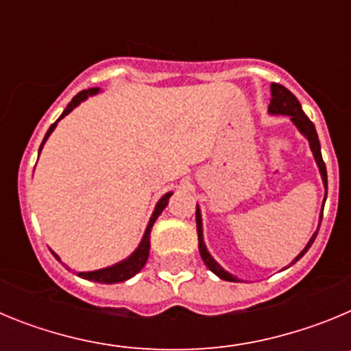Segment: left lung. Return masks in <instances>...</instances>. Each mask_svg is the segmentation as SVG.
<instances>
[{
  "label": "left lung",
  "mask_w": 351,
  "mask_h": 351,
  "mask_svg": "<svg viewBox=\"0 0 351 351\" xmlns=\"http://www.w3.org/2000/svg\"><path fill=\"white\" fill-rule=\"evenodd\" d=\"M269 112L280 114V116H290L291 123H293V125L299 128V132L302 133L304 137L308 138L309 147H311V151H313V156H315V160H316V165H318V169H320L322 179H324V184H325V188H327V169H325L324 158H322L320 141H318V135H316L315 125H313L311 121H309V117L304 114L302 107H300L299 100H297L295 96H293V93L288 91V89L285 88V86H281V84L272 82L271 84V104H269ZM325 197H327V195H325ZM320 221H322V218H320ZM197 232H198V251H200V256H202L204 263H206L207 267H209V271H213L214 274L225 281H237V278H235V276H232L230 272H226L225 269H223L221 265H219V263L209 255V251H207L206 244H204L202 218H200V209H198V207H197ZM316 234H318V230L313 234V237H311V241L308 243V246L300 251L299 256H297V258L293 260L291 263H295L297 260L302 258L304 253H306V251L311 247V244L315 243Z\"/></svg>",
  "instance_id": "obj_1"
}]
</instances>
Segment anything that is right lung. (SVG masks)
<instances>
[{"mask_svg":"<svg viewBox=\"0 0 351 351\" xmlns=\"http://www.w3.org/2000/svg\"><path fill=\"white\" fill-rule=\"evenodd\" d=\"M98 91H100L98 88L84 89V91H80L79 95L73 96L70 104H68L66 108L63 110V114L60 116V119H63L66 114H70L71 110H73V108H75L77 105L80 104V101L86 100L88 96L96 95ZM60 119H58V121H60ZM58 121H56L54 125H51L49 132L45 133L42 145H40V151H42L43 144H45V141H47L49 135L52 133V130H54L56 125H58ZM170 197H172V193H167V195H163V197L160 198V202H158L156 207H154L153 216H151V219H149V225H147V228H145V234H144V237H142L141 244H138L137 250L133 251L128 258L123 260V262H119V263H116V265H112V267H105V269H100V271H91V272H79L80 278H84V280H89V281H95V283L112 285V283H123V281L130 280V278H133V276L137 274V272L141 271L142 267H144L145 262H147V258H149V247H151V228H153V225H154V221L158 219V216H160V214L163 213V209L167 207ZM52 255L60 260V256L56 255V253H52Z\"/></svg>","mask_w":351,"mask_h":351,"instance_id":"1","label":"right lung"}]
</instances>
